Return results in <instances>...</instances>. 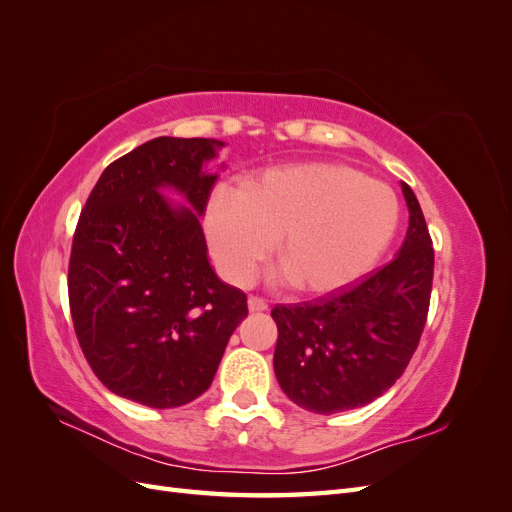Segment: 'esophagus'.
<instances>
[{"label": "esophagus", "instance_id": "1", "mask_svg": "<svg viewBox=\"0 0 512 512\" xmlns=\"http://www.w3.org/2000/svg\"><path fill=\"white\" fill-rule=\"evenodd\" d=\"M247 307H250L252 314H260V312H267L269 305L262 301V299H258V297H250V299H247Z\"/></svg>", "mask_w": 512, "mask_h": 512}]
</instances>
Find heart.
<instances>
[{
	"mask_svg": "<svg viewBox=\"0 0 512 512\" xmlns=\"http://www.w3.org/2000/svg\"><path fill=\"white\" fill-rule=\"evenodd\" d=\"M401 218L395 190L339 162H301L247 177L239 192L215 190L205 232L220 273L245 286L271 256L303 294H329L374 269Z\"/></svg>",
	"mask_w": 512,
	"mask_h": 512,
	"instance_id": "heart-1",
	"label": "heart"
}]
</instances>
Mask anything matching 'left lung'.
I'll return each mask as SVG.
<instances>
[{
    "label": "left lung",
    "mask_w": 512,
    "mask_h": 512,
    "mask_svg": "<svg viewBox=\"0 0 512 512\" xmlns=\"http://www.w3.org/2000/svg\"><path fill=\"white\" fill-rule=\"evenodd\" d=\"M410 222L389 265L331 299L275 305L273 367L294 404L335 414L367 406L404 374L427 322L433 247L421 205L408 183Z\"/></svg>",
    "instance_id": "1"
}]
</instances>
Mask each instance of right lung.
I'll list each match as a JSON object with an SVG mask.
<instances>
[{
  "instance_id": "1",
  "label": "right lung",
  "mask_w": 512,
  "mask_h": 512,
  "mask_svg": "<svg viewBox=\"0 0 512 512\" xmlns=\"http://www.w3.org/2000/svg\"><path fill=\"white\" fill-rule=\"evenodd\" d=\"M224 143L160 136L104 168L74 230L68 297L74 333L98 380L149 408L203 395L247 297L207 260L198 215L218 175L203 162ZM173 187L192 210L159 194Z\"/></svg>"
}]
</instances>
